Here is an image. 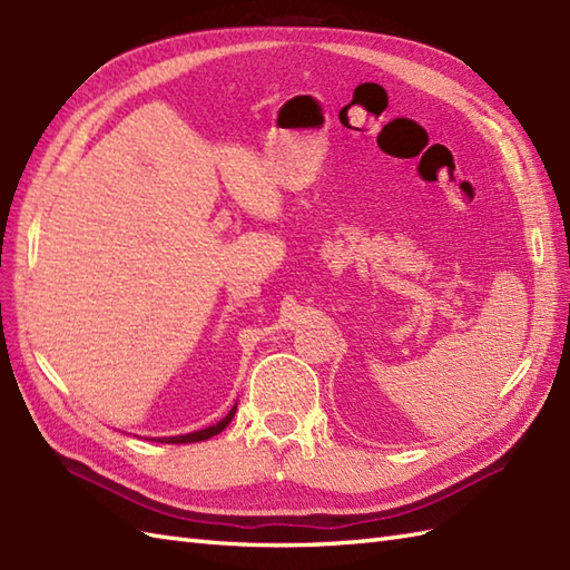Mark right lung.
Returning <instances> with one entry per match:
<instances>
[{
  "mask_svg": "<svg viewBox=\"0 0 570 570\" xmlns=\"http://www.w3.org/2000/svg\"><path fill=\"white\" fill-rule=\"evenodd\" d=\"M234 411H237V406H234L225 419H222L217 425H210V428H205V430H198V433H188V435H176V438H164L161 442H171V445H186V442H200V440H207V438H213V435H217V433H222V430H225L229 423H232V419H234Z\"/></svg>",
  "mask_w": 570,
  "mask_h": 570,
  "instance_id": "obj_1",
  "label": "right lung"
}]
</instances>
